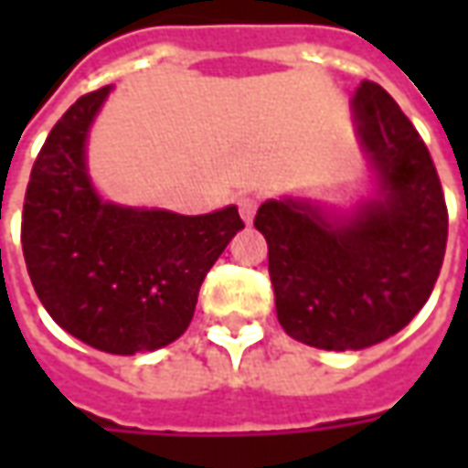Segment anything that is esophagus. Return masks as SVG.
I'll return each mask as SVG.
<instances>
[{
  "label": "esophagus",
  "instance_id": "34e87169",
  "mask_svg": "<svg viewBox=\"0 0 468 468\" xmlns=\"http://www.w3.org/2000/svg\"><path fill=\"white\" fill-rule=\"evenodd\" d=\"M240 218H243L245 223L250 225L255 218V210H258V200L255 197H240Z\"/></svg>",
  "mask_w": 468,
  "mask_h": 468
}]
</instances>
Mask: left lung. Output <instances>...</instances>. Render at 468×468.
Wrapping results in <instances>:
<instances>
[{"mask_svg": "<svg viewBox=\"0 0 468 468\" xmlns=\"http://www.w3.org/2000/svg\"><path fill=\"white\" fill-rule=\"evenodd\" d=\"M353 117L378 195L346 220L291 197L268 200L255 215L278 321L291 338L325 351H358L399 334L429 301L449 235L429 147L396 100L363 80Z\"/></svg>", "mask_w": 468, "mask_h": 468, "instance_id": "1", "label": "left lung"}]
</instances>
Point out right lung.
Wrapping results in <instances>:
<instances>
[{
  "label": "right lung",
  "mask_w": 468,
  "mask_h": 468,
  "mask_svg": "<svg viewBox=\"0 0 468 468\" xmlns=\"http://www.w3.org/2000/svg\"><path fill=\"white\" fill-rule=\"evenodd\" d=\"M110 87L80 97L37 154L22 210L27 271L47 314L97 351L173 344L193 321L205 275L245 228L238 207L177 215L105 203L85 143Z\"/></svg>",
  "instance_id": "right-lung-1"
}]
</instances>
